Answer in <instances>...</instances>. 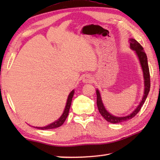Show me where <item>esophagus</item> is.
<instances>
[{"mask_svg":"<svg viewBox=\"0 0 160 160\" xmlns=\"http://www.w3.org/2000/svg\"><path fill=\"white\" fill-rule=\"evenodd\" d=\"M92 81V78L90 75H87L82 78L83 83H90Z\"/></svg>","mask_w":160,"mask_h":160,"instance_id":"1","label":"esophagus"}]
</instances>
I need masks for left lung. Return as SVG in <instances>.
<instances>
[{
    "label": "left lung",
    "instance_id": "obj_1",
    "mask_svg": "<svg viewBox=\"0 0 160 160\" xmlns=\"http://www.w3.org/2000/svg\"><path fill=\"white\" fill-rule=\"evenodd\" d=\"M130 47L132 50L135 51V53L138 56V58L139 59L140 66H141L142 72H143V78H144V92H143V97L142 98L141 102H140L138 106L136 107L133 112L130 113V114L127 115L126 116H116L108 112L105 108L104 104H103L102 97L100 94L99 90H97V105L98 107L99 112L105 120H107L108 122L112 123H120L124 122L133 118L134 116L137 114L138 113L140 112V109L142 107L143 104H144L146 98L148 95L149 92H150V71H149V67L148 63V58L147 55L145 53L143 48L141 45H140L136 40L134 39H130Z\"/></svg>",
    "mask_w": 160,
    "mask_h": 160
}]
</instances>
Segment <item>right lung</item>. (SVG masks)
Returning <instances> with one entry per match:
<instances>
[{
    "instance_id": "right-lung-1",
    "label": "right lung",
    "mask_w": 160,
    "mask_h": 160,
    "mask_svg": "<svg viewBox=\"0 0 160 160\" xmlns=\"http://www.w3.org/2000/svg\"><path fill=\"white\" fill-rule=\"evenodd\" d=\"M75 92V90H72L70 92V93L69 94L68 97V99L66 102V107H65L64 112L63 113V114L61 115V116L59 118L58 120H56L54 122L51 123L49 125H48L47 126H44V127H36L37 128L41 129V130H48V129H52V128H58V127H60L61 125H63V123L66 121V118L68 117V115L69 113V110L70 108V105H71V102H72V97H73V94Z\"/></svg>"
}]
</instances>
